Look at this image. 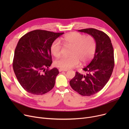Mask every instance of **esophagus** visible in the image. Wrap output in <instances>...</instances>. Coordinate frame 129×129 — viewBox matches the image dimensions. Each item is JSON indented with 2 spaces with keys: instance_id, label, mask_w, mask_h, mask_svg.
Wrapping results in <instances>:
<instances>
[{
  "instance_id": "esophagus-1",
  "label": "esophagus",
  "mask_w": 129,
  "mask_h": 129,
  "mask_svg": "<svg viewBox=\"0 0 129 129\" xmlns=\"http://www.w3.org/2000/svg\"><path fill=\"white\" fill-rule=\"evenodd\" d=\"M68 70H65V69H59V72H62V71H64V72H66Z\"/></svg>"
}]
</instances>
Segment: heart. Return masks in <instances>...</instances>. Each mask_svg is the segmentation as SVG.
Instances as JSON below:
<instances>
[{"mask_svg":"<svg viewBox=\"0 0 129 129\" xmlns=\"http://www.w3.org/2000/svg\"><path fill=\"white\" fill-rule=\"evenodd\" d=\"M64 43L73 49L71 56L62 57L55 62V65L63 69L67 70L77 66L79 61L82 64L89 62L95 55L97 44L93 36H86L78 32H71L63 37ZM62 45L58 40H54L51 44L50 50L55 57L61 55Z\"/></svg>","mask_w":129,"mask_h":129,"instance_id":"1","label":"heart"}]
</instances>
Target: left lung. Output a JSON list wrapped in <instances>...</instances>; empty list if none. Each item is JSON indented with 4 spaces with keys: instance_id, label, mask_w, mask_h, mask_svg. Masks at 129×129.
I'll use <instances>...</instances> for the list:
<instances>
[{
    "instance_id": "obj_1",
    "label": "left lung",
    "mask_w": 129,
    "mask_h": 129,
    "mask_svg": "<svg viewBox=\"0 0 129 129\" xmlns=\"http://www.w3.org/2000/svg\"><path fill=\"white\" fill-rule=\"evenodd\" d=\"M78 31L93 36L96 40L97 47L92 60L83 69L85 74L76 72L70 84L80 95L90 96L102 89L112 75L114 66L113 49L110 38L103 31L93 28Z\"/></svg>"
}]
</instances>
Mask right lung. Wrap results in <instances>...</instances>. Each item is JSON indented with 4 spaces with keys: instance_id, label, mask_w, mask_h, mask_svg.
<instances>
[{
    "instance_id": "right-lung-1",
    "label": "right lung",
    "mask_w": 129,
    "mask_h": 129,
    "mask_svg": "<svg viewBox=\"0 0 129 129\" xmlns=\"http://www.w3.org/2000/svg\"><path fill=\"white\" fill-rule=\"evenodd\" d=\"M63 34L35 30L19 40L12 66L19 83L27 92L41 95L53 89L59 71L49 68L52 63L50 47Z\"/></svg>"
}]
</instances>
